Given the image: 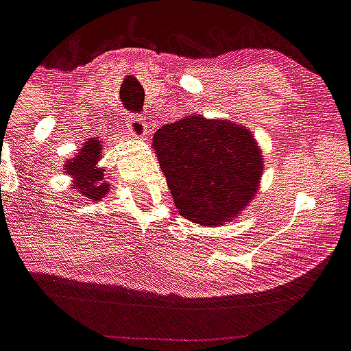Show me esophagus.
I'll return each instance as SVG.
<instances>
[{"label": "esophagus", "instance_id": "34e87169", "mask_svg": "<svg viewBox=\"0 0 351 351\" xmlns=\"http://www.w3.org/2000/svg\"><path fill=\"white\" fill-rule=\"evenodd\" d=\"M126 123H128L130 134L134 137H139V139H141V137H147V134H149V130H147V121H145L143 117L128 115Z\"/></svg>", "mask_w": 351, "mask_h": 351}]
</instances>
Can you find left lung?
Returning a JSON list of instances; mask_svg holds the SVG:
<instances>
[{
	"label": "left lung",
	"mask_w": 351,
	"mask_h": 351,
	"mask_svg": "<svg viewBox=\"0 0 351 351\" xmlns=\"http://www.w3.org/2000/svg\"><path fill=\"white\" fill-rule=\"evenodd\" d=\"M152 145L176 208L189 221L221 225L258 188L262 156L241 126L191 115L162 126Z\"/></svg>",
	"instance_id": "1"
}]
</instances>
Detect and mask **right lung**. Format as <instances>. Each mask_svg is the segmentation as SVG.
Returning a JSON list of instances; mask_svg holds the SVG:
<instances>
[{"mask_svg":"<svg viewBox=\"0 0 351 351\" xmlns=\"http://www.w3.org/2000/svg\"><path fill=\"white\" fill-rule=\"evenodd\" d=\"M100 141L90 139L83 145V149H80V154L64 165L66 173L74 176V189L82 197L93 201H100L110 189L104 180V169L96 167V162L100 160Z\"/></svg>","mask_w":351,"mask_h":351,"instance_id":"right-lung-1","label":"right lung"}]
</instances>
